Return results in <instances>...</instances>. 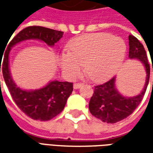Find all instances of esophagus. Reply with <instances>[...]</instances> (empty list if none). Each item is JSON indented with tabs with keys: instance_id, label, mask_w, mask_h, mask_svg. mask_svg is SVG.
<instances>
[{
	"instance_id": "obj_1",
	"label": "esophagus",
	"mask_w": 153,
	"mask_h": 153,
	"mask_svg": "<svg viewBox=\"0 0 153 153\" xmlns=\"http://www.w3.org/2000/svg\"><path fill=\"white\" fill-rule=\"evenodd\" d=\"M82 86V83H75L73 85V88L74 89H78Z\"/></svg>"
}]
</instances>
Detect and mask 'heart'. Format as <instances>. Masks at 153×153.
Returning a JSON list of instances; mask_svg holds the SVG:
<instances>
[{
    "instance_id": "obj_1",
    "label": "heart",
    "mask_w": 153,
    "mask_h": 153,
    "mask_svg": "<svg viewBox=\"0 0 153 153\" xmlns=\"http://www.w3.org/2000/svg\"><path fill=\"white\" fill-rule=\"evenodd\" d=\"M69 53L59 54V61L69 78H75L82 65L94 82L106 79L123 61L126 44L120 37L109 34H89L73 39L68 45Z\"/></svg>"
}]
</instances>
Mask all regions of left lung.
I'll return each instance as SVG.
<instances>
[{
	"instance_id": "1",
	"label": "left lung",
	"mask_w": 153,
	"mask_h": 153,
	"mask_svg": "<svg viewBox=\"0 0 153 153\" xmlns=\"http://www.w3.org/2000/svg\"><path fill=\"white\" fill-rule=\"evenodd\" d=\"M128 46V58L130 59H138L144 65L146 71L144 88L137 95L128 97L123 95L117 89L116 77H112L103 84L95 86L94 94L88 104V109L93 116L104 123H115L123 120L127 117L132 114L133 111L141 102L149 82L150 65L143 45L136 37L129 35Z\"/></svg>"
}]
</instances>
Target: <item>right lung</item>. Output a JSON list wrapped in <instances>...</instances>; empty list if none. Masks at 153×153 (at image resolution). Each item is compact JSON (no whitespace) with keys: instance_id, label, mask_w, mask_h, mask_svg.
Masks as SVG:
<instances>
[{"instance_id":"add662e5","label":"right lung","mask_w":153,"mask_h":153,"mask_svg":"<svg viewBox=\"0 0 153 153\" xmlns=\"http://www.w3.org/2000/svg\"><path fill=\"white\" fill-rule=\"evenodd\" d=\"M63 31L42 26H30L21 30L9 43L5 52L3 62L0 63L6 85L19 108L34 120L48 121L64 110L67 99L73 91L71 82L50 81L37 89H23L17 85L12 77L9 68V55L13 47L26 40H39L49 47L63 37Z\"/></svg>"}]
</instances>
